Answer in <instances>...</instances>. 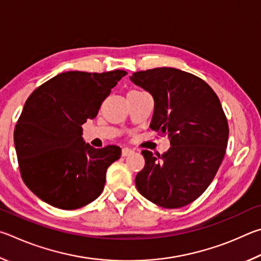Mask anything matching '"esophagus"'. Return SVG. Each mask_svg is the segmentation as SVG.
<instances>
[{
  "label": "esophagus",
  "instance_id": "obj_1",
  "mask_svg": "<svg viewBox=\"0 0 261 261\" xmlns=\"http://www.w3.org/2000/svg\"><path fill=\"white\" fill-rule=\"evenodd\" d=\"M133 152H134L133 150L129 149V148H123L122 151H121V154L123 157H126V156H129V154H132Z\"/></svg>",
  "mask_w": 261,
  "mask_h": 261
}]
</instances>
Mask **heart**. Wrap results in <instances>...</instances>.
Wrapping results in <instances>:
<instances>
[{"label": "heart", "mask_w": 261, "mask_h": 261, "mask_svg": "<svg viewBox=\"0 0 261 261\" xmlns=\"http://www.w3.org/2000/svg\"><path fill=\"white\" fill-rule=\"evenodd\" d=\"M134 91H135V90H134Z\"/></svg>", "instance_id": "obj_1"}]
</instances>
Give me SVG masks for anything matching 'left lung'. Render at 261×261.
<instances>
[{
	"label": "left lung",
	"instance_id": "8db88e82",
	"mask_svg": "<svg viewBox=\"0 0 261 261\" xmlns=\"http://www.w3.org/2000/svg\"><path fill=\"white\" fill-rule=\"evenodd\" d=\"M129 79L152 96L150 128L171 144L162 156L142 150L136 188L158 206H186L206 190L225 157L229 128L220 100L204 80L177 68L139 71Z\"/></svg>",
	"mask_w": 261,
	"mask_h": 261
}]
</instances>
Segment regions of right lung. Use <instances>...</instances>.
<instances>
[{
  "instance_id": "1",
  "label": "right lung",
  "mask_w": 261,
  "mask_h": 261,
  "mask_svg": "<svg viewBox=\"0 0 261 261\" xmlns=\"http://www.w3.org/2000/svg\"><path fill=\"white\" fill-rule=\"evenodd\" d=\"M126 71L59 73L27 98L13 133L21 177L51 206L75 210L102 194L108 167L121 156L117 145L95 149L82 125L97 116L103 100Z\"/></svg>"
}]
</instances>
